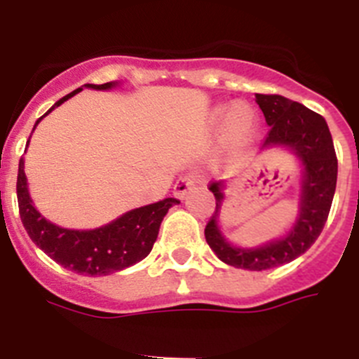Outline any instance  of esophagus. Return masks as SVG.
I'll return each instance as SVG.
<instances>
[{
    "label": "esophagus",
    "mask_w": 359,
    "mask_h": 359,
    "mask_svg": "<svg viewBox=\"0 0 359 359\" xmlns=\"http://www.w3.org/2000/svg\"><path fill=\"white\" fill-rule=\"evenodd\" d=\"M198 182H199L198 174H187V176H182L176 182V185H174V196L183 199L187 194H189V190L194 189Z\"/></svg>",
    "instance_id": "1"
}]
</instances>
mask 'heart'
I'll return each instance as SVG.
<instances>
[{
  "label": "heart",
  "mask_w": 359,
  "mask_h": 359,
  "mask_svg": "<svg viewBox=\"0 0 359 359\" xmlns=\"http://www.w3.org/2000/svg\"><path fill=\"white\" fill-rule=\"evenodd\" d=\"M226 116V136L233 144H243L248 140L255 129V113L246 104H233L231 107L219 106L215 109V118L221 120Z\"/></svg>",
  "instance_id": "obj_1"
}]
</instances>
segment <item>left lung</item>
I'll use <instances>...</instances> for the list:
<instances>
[{
	"mask_svg": "<svg viewBox=\"0 0 359 359\" xmlns=\"http://www.w3.org/2000/svg\"><path fill=\"white\" fill-rule=\"evenodd\" d=\"M257 104L264 113L269 131L264 145H287L304 165L300 215L293 230L284 239L255 250L233 248L219 231L215 219L223 201V182H210L208 190L214 192L215 210L205 226V237L215 255L236 268L262 271L294 261L306 253L322 233L338 177V158L327 122L322 115L307 109L280 95L257 93Z\"/></svg>",
	"mask_w": 359,
	"mask_h": 359,
	"instance_id": "obj_1",
	"label": "left lung"
}]
</instances>
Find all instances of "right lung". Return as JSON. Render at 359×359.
Masks as SVG:
<instances>
[{"label":"right lung","instance_id":"add662e5","mask_svg":"<svg viewBox=\"0 0 359 359\" xmlns=\"http://www.w3.org/2000/svg\"><path fill=\"white\" fill-rule=\"evenodd\" d=\"M111 86H113L111 82H106V84H88V88L107 90ZM79 91L81 88L62 97L55 106H61L65 100ZM41 120L43 116L37 120L36 126ZM15 190H18L19 215L30 239L46 255L52 257L57 264L65 266L66 269L75 273L88 275V277L115 273L145 259L156 241L165 214L172 205L180 203V199L176 198H165L152 205L135 208L106 226L81 231L55 226L36 210L28 196L23 158L19 160Z\"/></svg>","mask_w":359,"mask_h":359}]
</instances>
